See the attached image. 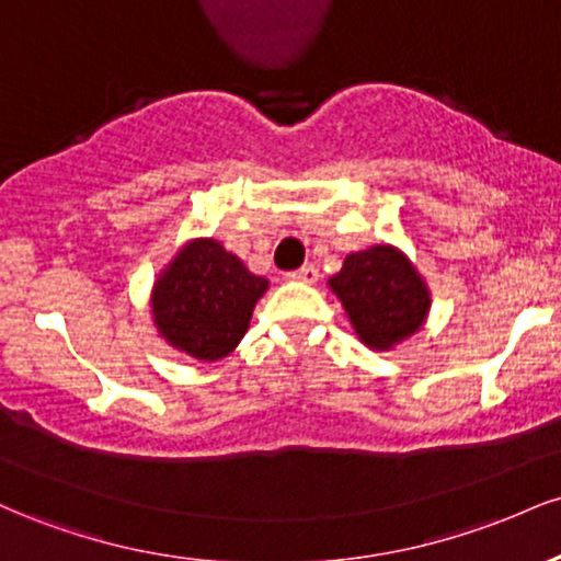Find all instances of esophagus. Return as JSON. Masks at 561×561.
Returning <instances> with one entry per match:
<instances>
[{
    "label": "esophagus",
    "instance_id": "34e87169",
    "mask_svg": "<svg viewBox=\"0 0 561 561\" xmlns=\"http://www.w3.org/2000/svg\"><path fill=\"white\" fill-rule=\"evenodd\" d=\"M287 276H289V279H295V282H306V285H313V282L319 279V268L313 266V263H306V266L295 268V272H289Z\"/></svg>",
    "mask_w": 561,
    "mask_h": 561
}]
</instances>
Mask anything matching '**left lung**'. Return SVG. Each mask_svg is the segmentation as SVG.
Wrapping results in <instances>:
<instances>
[{"mask_svg": "<svg viewBox=\"0 0 561 561\" xmlns=\"http://www.w3.org/2000/svg\"><path fill=\"white\" fill-rule=\"evenodd\" d=\"M330 287L343 300L358 337L377 351L414 334L427 317V287L390 244L347 255Z\"/></svg>", "mask_w": 561, "mask_h": 561, "instance_id": "left-lung-1", "label": "left lung"}]
</instances>
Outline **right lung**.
<instances>
[{
    "instance_id": "obj_1",
    "label": "right lung",
    "mask_w": 561,
    "mask_h": 561,
    "mask_svg": "<svg viewBox=\"0 0 561 561\" xmlns=\"http://www.w3.org/2000/svg\"><path fill=\"white\" fill-rule=\"evenodd\" d=\"M268 282L250 274L216 240H195L173 259L152 293V317L173 347L199 362L229 356Z\"/></svg>"
}]
</instances>
